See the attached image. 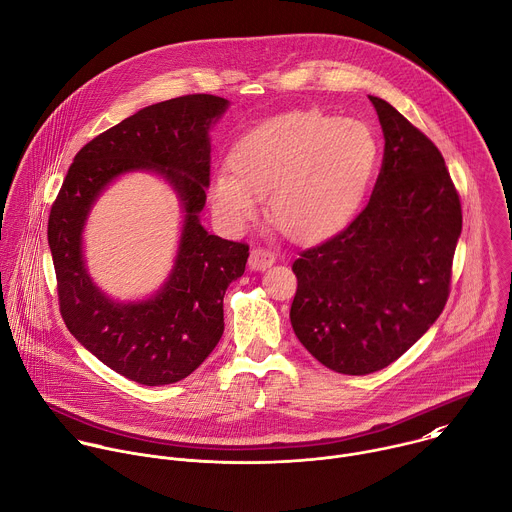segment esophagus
<instances>
[{
  "label": "esophagus",
  "instance_id": "1",
  "mask_svg": "<svg viewBox=\"0 0 512 512\" xmlns=\"http://www.w3.org/2000/svg\"><path fill=\"white\" fill-rule=\"evenodd\" d=\"M273 261H275V255L265 247H253V251L249 255V267L257 269V271L271 267Z\"/></svg>",
  "mask_w": 512,
  "mask_h": 512
}]
</instances>
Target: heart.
Wrapping results in <instances>:
<instances>
[{"instance_id":"heart-1","label":"heart","mask_w":512,"mask_h":512,"mask_svg":"<svg viewBox=\"0 0 512 512\" xmlns=\"http://www.w3.org/2000/svg\"><path fill=\"white\" fill-rule=\"evenodd\" d=\"M378 140L356 118L295 110L243 132L229 150L231 173L215 175L211 203L231 229L245 227L269 195L275 227L295 241L344 229L358 213L378 166Z\"/></svg>"}]
</instances>
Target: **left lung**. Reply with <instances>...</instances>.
Returning a JSON list of instances; mask_svg holds the SVG:
<instances>
[{
    "instance_id": "obj_1",
    "label": "left lung",
    "mask_w": 512,
    "mask_h": 512,
    "mask_svg": "<svg viewBox=\"0 0 512 512\" xmlns=\"http://www.w3.org/2000/svg\"><path fill=\"white\" fill-rule=\"evenodd\" d=\"M384 160L364 211L293 261L291 325L325 368L366 376L396 362L442 313L462 207L436 144L370 96Z\"/></svg>"
}]
</instances>
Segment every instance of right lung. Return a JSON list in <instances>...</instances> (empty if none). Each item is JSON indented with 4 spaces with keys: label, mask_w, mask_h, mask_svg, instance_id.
Instances as JSON below:
<instances>
[{
    "label": "right lung",
    "mask_w": 512,
    "mask_h": 512,
    "mask_svg": "<svg viewBox=\"0 0 512 512\" xmlns=\"http://www.w3.org/2000/svg\"><path fill=\"white\" fill-rule=\"evenodd\" d=\"M227 100L189 94L138 110L74 156L48 219L60 313L102 364L144 386L175 384L215 350L225 329L223 297L245 273L249 245L209 235L199 223L211 183L209 128ZM156 169L180 193L186 227L178 265L148 302L100 294L81 259V227L95 197L128 169Z\"/></svg>",
    "instance_id": "obj_1"
}]
</instances>
